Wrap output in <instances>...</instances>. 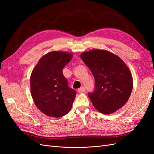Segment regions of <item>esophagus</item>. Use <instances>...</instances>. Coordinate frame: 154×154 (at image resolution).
Masks as SVG:
<instances>
[{
  "label": "esophagus",
  "mask_w": 154,
  "mask_h": 154,
  "mask_svg": "<svg viewBox=\"0 0 154 154\" xmlns=\"http://www.w3.org/2000/svg\"><path fill=\"white\" fill-rule=\"evenodd\" d=\"M85 87H80V88H78V92L79 93H83V92H85Z\"/></svg>",
  "instance_id": "esophagus-1"
}]
</instances>
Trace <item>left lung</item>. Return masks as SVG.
<instances>
[{"label": "left lung", "instance_id": "left-lung-1", "mask_svg": "<svg viewBox=\"0 0 154 154\" xmlns=\"http://www.w3.org/2000/svg\"><path fill=\"white\" fill-rule=\"evenodd\" d=\"M95 80L94 91L88 93L94 106L109 114L127 102L133 87L132 74L123 60L109 51L94 49L81 54Z\"/></svg>", "mask_w": 154, "mask_h": 154}]
</instances>
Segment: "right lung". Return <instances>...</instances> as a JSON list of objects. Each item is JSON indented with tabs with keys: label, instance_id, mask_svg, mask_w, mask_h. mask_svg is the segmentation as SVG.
Segmentation results:
<instances>
[{
	"label": "right lung",
	"instance_id": "add662e5",
	"mask_svg": "<svg viewBox=\"0 0 154 154\" xmlns=\"http://www.w3.org/2000/svg\"><path fill=\"white\" fill-rule=\"evenodd\" d=\"M72 58L71 53L52 51L42 57L32 71V100L37 108L50 117H62L72 108L76 92L69 87L62 71Z\"/></svg>",
	"mask_w": 154,
	"mask_h": 154
}]
</instances>
